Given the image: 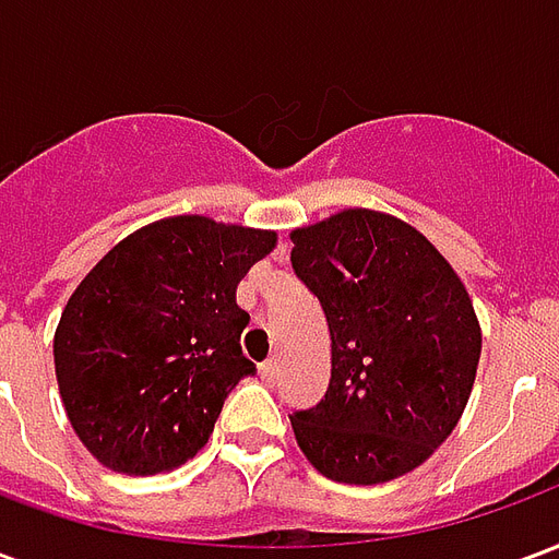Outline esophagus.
Listing matches in <instances>:
<instances>
[{
  "instance_id": "esophagus-1",
  "label": "esophagus",
  "mask_w": 559,
  "mask_h": 559,
  "mask_svg": "<svg viewBox=\"0 0 559 559\" xmlns=\"http://www.w3.org/2000/svg\"><path fill=\"white\" fill-rule=\"evenodd\" d=\"M260 377L269 380V383H275V377H278V362H275V359H269V362L260 365Z\"/></svg>"
}]
</instances>
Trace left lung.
Returning a JSON list of instances; mask_svg holds the SVG:
<instances>
[{"label": "left lung", "instance_id": "obj_1", "mask_svg": "<svg viewBox=\"0 0 559 559\" xmlns=\"http://www.w3.org/2000/svg\"><path fill=\"white\" fill-rule=\"evenodd\" d=\"M290 242L332 338L326 395L290 416L296 443L326 479H399L467 407L481 353L467 287L416 227L374 209H344Z\"/></svg>", "mask_w": 559, "mask_h": 559}]
</instances>
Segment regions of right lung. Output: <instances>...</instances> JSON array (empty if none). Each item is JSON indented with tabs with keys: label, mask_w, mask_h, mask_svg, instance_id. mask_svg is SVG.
<instances>
[{
	"label": "right lung",
	"mask_w": 559,
	"mask_h": 559,
	"mask_svg": "<svg viewBox=\"0 0 559 559\" xmlns=\"http://www.w3.org/2000/svg\"><path fill=\"white\" fill-rule=\"evenodd\" d=\"M275 233L176 215L140 227L95 263L56 326L71 428L104 467L155 476L206 445L242 356L236 287Z\"/></svg>",
	"instance_id": "1"
}]
</instances>
